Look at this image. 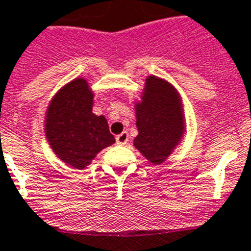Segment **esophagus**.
<instances>
[{
  "mask_svg": "<svg viewBox=\"0 0 251 251\" xmlns=\"http://www.w3.org/2000/svg\"><path fill=\"white\" fill-rule=\"evenodd\" d=\"M127 141H128L127 131H124V132H121L120 135H117L116 136V142L119 144V145H125Z\"/></svg>",
  "mask_w": 251,
  "mask_h": 251,
  "instance_id": "esophagus-1",
  "label": "esophagus"
}]
</instances>
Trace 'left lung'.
<instances>
[{
  "label": "left lung",
  "instance_id": "8db88e82",
  "mask_svg": "<svg viewBox=\"0 0 251 251\" xmlns=\"http://www.w3.org/2000/svg\"><path fill=\"white\" fill-rule=\"evenodd\" d=\"M139 134L134 146L153 165L168 159L185 134L181 96L164 78L150 75L145 80L141 100L135 102Z\"/></svg>",
  "mask_w": 251,
  "mask_h": 251
}]
</instances>
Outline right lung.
<instances>
[{
    "instance_id": "add662e5",
    "label": "right lung",
    "mask_w": 251,
    "mask_h": 251,
    "mask_svg": "<svg viewBox=\"0 0 251 251\" xmlns=\"http://www.w3.org/2000/svg\"><path fill=\"white\" fill-rule=\"evenodd\" d=\"M94 96L85 78H75L56 92L45 116L50 148L61 161L78 170L115 142L105 116L92 112Z\"/></svg>"
}]
</instances>
